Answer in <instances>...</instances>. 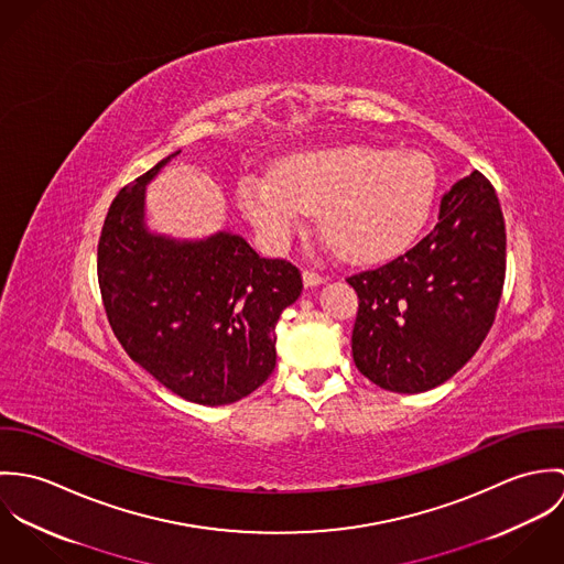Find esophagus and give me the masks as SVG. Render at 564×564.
Segmentation results:
<instances>
[{"instance_id": "34e87169", "label": "esophagus", "mask_w": 564, "mask_h": 564, "mask_svg": "<svg viewBox=\"0 0 564 564\" xmlns=\"http://www.w3.org/2000/svg\"><path fill=\"white\" fill-rule=\"evenodd\" d=\"M302 278H304V284H306V286H317V284H323V282L327 280L325 275L317 273V271H311V269H304Z\"/></svg>"}]
</instances>
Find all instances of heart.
<instances>
[{"instance_id": "obj_1", "label": "heart", "mask_w": 564, "mask_h": 564, "mask_svg": "<svg viewBox=\"0 0 564 564\" xmlns=\"http://www.w3.org/2000/svg\"><path fill=\"white\" fill-rule=\"evenodd\" d=\"M436 188V166L419 152L338 145L289 156L273 175H242L239 204L273 251L291 242L308 213H322L323 235L340 256L378 262L414 241Z\"/></svg>"}]
</instances>
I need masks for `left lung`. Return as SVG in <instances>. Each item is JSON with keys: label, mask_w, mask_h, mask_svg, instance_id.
I'll list each match as a JSON object with an SVG mask.
<instances>
[{"label": "left lung", "mask_w": 564, "mask_h": 564, "mask_svg": "<svg viewBox=\"0 0 564 564\" xmlns=\"http://www.w3.org/2000/svg\"><path fill=\"white\" fill-rule=\"evenodd\" d=\"M506 278V226L480 171L441 199L434 230L391 262L349 275L358 293L351 354L380 389L423 393L482 345Z\"/></svg>", "instance_id": "obj_1"}]
</instances>
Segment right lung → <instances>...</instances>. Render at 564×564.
Returning <instances> with one entry per match:
<instances>
[{
	"label": "right lung",
	"mask_w": 564,
	"mask_h": 564,
	"mask_svg": "<svg viewBox=\"0 0 564 564\" xmlns=\"http://www.w3.org/2000/svg\"><path fill=\"white\" fill-rule=\"evenodd\" d=\"M180 152L123 186L97 245L106 317L128 356L202 405L235 403L275 369V323L304 284L295 264L260 258L232 232L204 241L152 235L145 184Z\"/></svg>",
	"instance_id": "add662e5"
}]
</instances>
